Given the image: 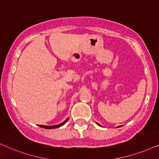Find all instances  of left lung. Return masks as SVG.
Listing matches in <instances>:
<instances>
[{"instance_id": "obj_1", "label": "left lung", "mask_w": 159, "mask_h": 159, "mask_svg": "<svg viewBox=\"0 0 159 159\" xmlns=\"http://www.w3.org/2000/svg\"><path fill=\"white\" fill-rule=\"evenodd\" d=\"M97 125H100L99 124H98V123H97Z\"/></svg>"}]
</instances>
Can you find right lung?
I'll return each instance as SVG.
<instances>
[{
  "label": "right lung",
  "instance_id": "add662e5",
  "mask_svg": "<svg viewBox=\"0 0 159 159\" xmlns=\"http://www.w3.org/2000/svg\"><path fill=\"white\" fill-rule=\"evenodd\" d=\"M69 120V118H67V119H66L65 121L63 122H61V124H59V125H51V126H48V125H39V127L43 128H45V129H53V128H59L61 127V126L63 125H65L66 122H67V120Z\"/></svg>",
  "mask_w": 159,
  "mask_h": 159
}]
</instances>
